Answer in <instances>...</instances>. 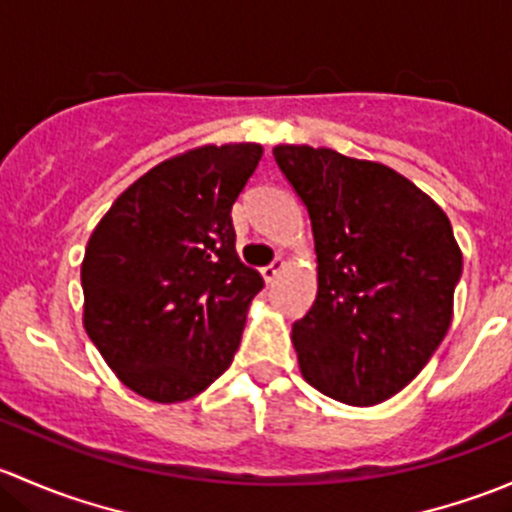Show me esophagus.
<instances>
[{
  "mask_svg": "<svg viewBox=\"0 0 512 512\" xmlns=\"http://www.w3.org/2000/svg\"><path fill=\"white\" fill-rule=\"evenodd\" d=\"M285 270V260H282V257H277L275 262H270V265L267 267H262V277H265V282H275L277 280V275H280V272Z\"/></svg>",
  "mask_w": 512,
  "mask_h": 512,
  "instance_id": "1",
  "label": "esophagus"
}]
</instances>
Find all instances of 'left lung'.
<instances>
[{"label": "left lung", "instance_id": "8db88e82", "mask_svg": "<svg viewBox=\"0 0 512 512\" xmlns=\"http://www.w3.org/2000/svg\"><path fill=\"white\" fill-rule=\"evenodd\" d=\"M272 156L307 208L317 252V299L292 327L302 376L344 404H381L451 327L463 272L451 220L381 163L309 146Z\"/></svg>", "mask_w": 512, "mask_h": 512}]
</instances>
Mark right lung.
Here are the masks:
<instances>
[{
  "instance_id": "1",
  "label": "right lung",
  "mask_w": 512,
  "mask_h": 512,
  "mask_svg": "<svg viewBox=\"0 0 512 512\" xmlns=\"http://www.w3.org/2000/svg\"><path fill=\"white\" fill-rule=\"evenodd\" d=\"M260 158L257 143H227L163 160L91 232L86 334L138 396L193 399L232 364L265 282L237 257L230 210Z\"/></svg>"
}]
</instances>
